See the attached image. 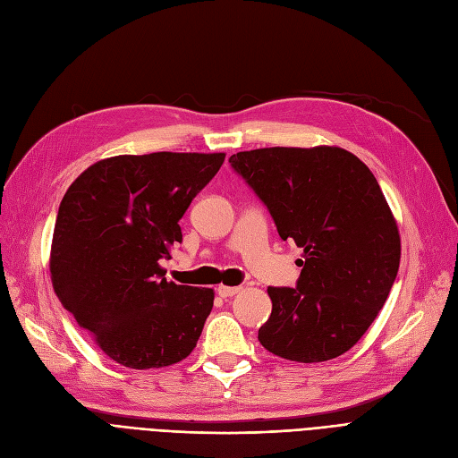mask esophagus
<instances>
[{"instance_id": "esophagus-1", "label": "esophagus", "mask_w": 458, "mask_h": 458, "mask_svg": "<svg viewBox=\"0 0 458 458\" xmlns=\"http://www.w3.org/2000/svg\"><path fill=\"white\" fill-rule=\"evenodd\" d=\"M240 291H242V287H230V285H218L216 287V294H218V297H223V299L233 297V294H238Z\"/></svg>"}]
</instances>
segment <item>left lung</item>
<instances>
[{
  "label": "left lung",
  "instance_id": "1",
  "mask_svg": "<svg viewBox=\"0 0 458 458\" xmlns=\"http://www.w3.org/2000/svg\"><path fill=\"white\" fill-rule=\"evenodd\" d=\"M230 164L268 208L279 238L304 250L297 287H268L260 344L299 363L343 356L378 316L400 268V232L375 174L338 146H274Z\"/></svg>",
  "mask_w": 458,
  "mask_h": 458
}]
</instances>
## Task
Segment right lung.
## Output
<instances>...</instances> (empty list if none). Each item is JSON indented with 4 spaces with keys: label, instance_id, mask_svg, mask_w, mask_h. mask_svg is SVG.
Instances as JSON below:
<instances>
[{
    "label": "right lung",
    "instance_id": "right-lung-1",
    "mask_svg": "<svg viewBox=\"0 0 458 458\" xmlns=\"http://www.w3.org/2000/svg\"><path fill=\"white\" fill-rule=\"evenodd\" d=\"M225 156H114L66 190L51 243L53 287L115 363L159 369L196 348L215 293L167 282L159 260L182 242L179 220Z\"/></svg>",
    "mask_w": 458,
    "mask_h": 458
}]
</instances>
